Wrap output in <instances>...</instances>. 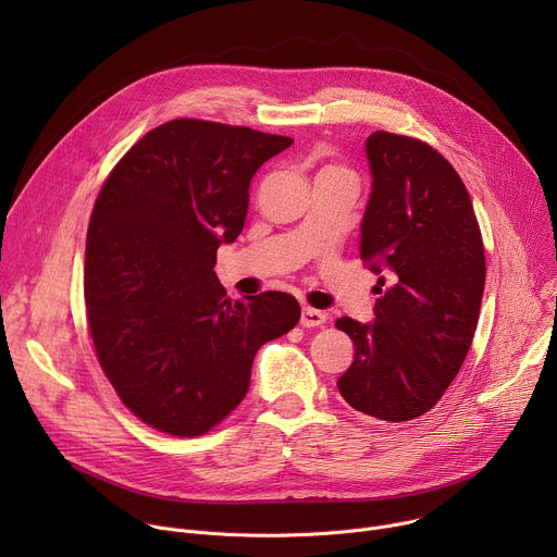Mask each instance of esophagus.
<instances>
[{"mask_svg": "<svg viewBox=\"0 0 557 557\" xmlns=\"http://www.w3.org/2000/svg\"><path fill=\"white\" fill-rule=\"evenodd\" d=\"M326 320H329V314L326 312H322V310H314V308H304L301 310V326L304 329H317V326H324L326 324Z\"/></svg>", "mask_w": 557, "mask_h": 557, "instance_id": "esophagus-1", "label": "esophagus"}]
</instances>
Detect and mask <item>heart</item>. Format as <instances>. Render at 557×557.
<instances>
[{
	"mask_svg": "<svg viewBox=\"0 0 557 557\" xmlns=\"http://www.w3.org/2000/svg\"><path fill=\"white\" fill-rule=\"evenodd\" d=\"M326 172H339V170H326Z\"/></svg>",
	"mask_w": 557,
	"mask_h": 557,
	"instance_id": "1",
	"label": "heart"
}]
</instances>
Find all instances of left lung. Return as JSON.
Here are the masks:
<instances>
[{
	"label": "left lung",
	"mask_w": 557,
	"mask_h": 557,
	"mask_svg": "<svg viewBox=\"0 0 557 557\" xmlns=\"http://www.w3.org/2000/svg\"><path fill=\"white\" fill-rule=\"evenodd\" d=\"M372 194L359 253L379 275L374 322L337 320L355 344L339 394L357 412L401 423L430 412L458 374L485 290V247L456 170L428 143L374 132Z\"/></svg>",
	"instance_id": "obj_1"
}]
</instances>
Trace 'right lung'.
<instances>
[{
    "label": "right lung",
    "mask_w": 557,
    "mask_h": 557,
    "mask_svg": "<svg viewBox=\"0 0 557 557\" xmlns=\"http://www.w3.org/2000/svg\"><path fill=\"white\" fill-rule=\"evenodd\" d=\"M293 138L198 119L147 132L92 209L84 293L99 363L149 428L200 436L251 383L260 346L299 322L293 295L231 301L213 267L245 226L256 172Z\"/></svg>",
    "instance_id": "right-lung-1"
}]
</instances>
